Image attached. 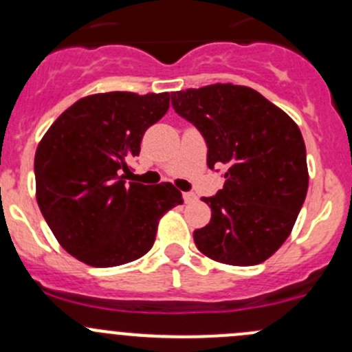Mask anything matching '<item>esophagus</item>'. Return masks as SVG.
I'll list each match as a JSON object with an SVG mask.
<instances>
[{
    "mask_svg": "<svg viewBox=\"0 0 352 352\" xmlns=\"http://www.w3.org/2000/svg\"><path fill=\"white\" fill-rule=\"evenodd\" d=\"M182 196H184V201H186V202L196 201V194H194V192H184Z\"/></svg>",
    "mask_w": 352,
    "mask_h": 352,
    "instance_id": "esophagus-1",
    "label": "esophagus"
}]
</instances>
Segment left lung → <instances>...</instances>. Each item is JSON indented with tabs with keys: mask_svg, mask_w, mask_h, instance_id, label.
I'll list each match as a JSON object with an SVG mask.
<instances>
[{
	"mask_svg": "<svg viewBox=\"0 0 352 352\" xmlns=\"http://www.w3.org/2000/svg\"><path fill=\"white\" fill-rule=\"evenodd\" d=\"M170 97L175 112L204 138L209 168L228 166L223 189L202 197L211 221L194 232L196 247L223 264H261L286 242L307 197L300 129L248 87L218 83Z\"/></svg>",
	"mask_w": 352,
	"mask_h": 352,
	"instance_id": "left-lung-1",
	"label": "left lung"
}]
</instances>
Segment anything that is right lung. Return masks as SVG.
<instances>
[{"label":"right lung","instance_id":"add662e5","mask_svg":"<svg viewBox=\"0 0 352 352\" xmlns=\"http://www.w3.org/2000/svg\"><path fill=\"white\" fill-rule=\"evenodd\" d=\"M170 107V94L109 91L78 100L49 127L35 151L37 202L67 254L91 267L143 257L158 221L182 204L172 184L126 180L144 131Z\"/></svg>","mask_w":352,"mask_h":352}]
</instances>
